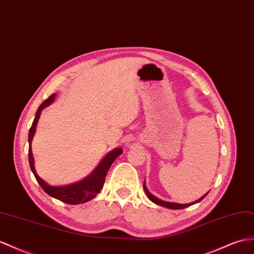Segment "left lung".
<instances>
[{"label":"left lung","mask_w":254,"mask_h":254,"mask_svg":"<svg viewBox=\"0 0 254 254\" xmlns=\"http://www.w3.org/2000/svg\"><path fill=\"white\" fill-rule=\"evenodd\" d=\"M144 190H145V192H146V194H147V196L149 197V199L152 200L153 203L158 204V205H160V206H163V207L168 208V209H184V208H187V207H189V206H191V205H193V204L198 203V201H200V200L203 199V198L206 196V195L208 194V192H207V193L204 195V196H201V197L198 198L197 200L193 201V203H190V204H178V203H172V201H165V200H162V199H160V198H158V197H155L153 194H151L150 192L148 191L145 183H144Z\"/></svg>","instance_id":"left-lung-1"}]
</instances>
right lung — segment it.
<instances>
[{
    "mask_svg": "<svg viewBox=\"0 0 254 254\" xmlns=\"http://www.w3.org/2000/svg\"><path fill=\"white\" fill-rule=\"evenodd\" d=\"M56 97V93L50 95L47 100H45L43 102L42 105L38 107L35 118L33 123H32V127H30V132H29V163L32 173L34 174V176L37 180V183L40 184V186L43 188V190L46 192L48 195H50L51 197H55L57 199H59L63 203L70 204V205H78V204H83L88 200H91L96 196V194H99L100 191L102 190V188L104 186V183H105V177L107 175V172L114 163V161L119 157V155L123 152L121 148H117L115 150L110 151L107 153L106 157H104V159L101 161V163L97 165L95 170L91 173L88 177L84 179L78 181L76 184H71L67 186H63V187H55V186H50L47 183L38 176L36 174V171L34 168V159L33 155H32V148H31V142L32 139H33V136L35 134V129L38 119H40V116L42 110L49 106L51 103L54 102Z\"/></svg>",
    "mask_w": 254,
    "mask_h": 254,
    "instance_id": "1",
    "label": "right lung"
}]
</instances>
